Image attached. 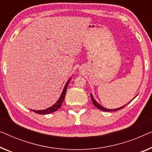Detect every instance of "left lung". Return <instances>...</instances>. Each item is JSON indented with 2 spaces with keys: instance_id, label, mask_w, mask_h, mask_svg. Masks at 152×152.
I'll list each match as a JSON object with an SVG mask.
<instances>
[{
  "instance_id": "left-lung-1",
  "label": "left lung",
  "mask_w": 152,
  "mask_h": 152,
  "mask_svg": "<svg viewBox=\"0 0 152 152\" xmlns=\"http://www.w3.org/2000/svg\"><path fill=\"white\" fill-rule=\"evenodd\" d=\"M91 101H92L93 104H94L95 105V106H96V107H97L98 108H99V109H100V110H104V111H106V112L116 111V110H118L121 109L122 108H124V106H126V105H124V106H122V107H120V108H115V109H107V108H104L103 106H102L100 104H98V102H96V100H95V99L94 98V97H93L91 94ZM133 99H134V98H133Z\"/></svg>"
}]
</instances>
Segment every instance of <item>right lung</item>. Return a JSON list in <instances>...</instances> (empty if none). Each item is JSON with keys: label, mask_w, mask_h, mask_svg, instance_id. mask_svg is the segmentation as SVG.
Returning a JSON list of instances; mask_svg holds the SVG:
<instances>
[{"label": "right lung", "mask_w": 152, "mask_h": 152, "mask_svg": "<svg viewBox=\"0 0 152 152\" xmlns=\"http://www.w3.org/2000/svg\"><path fill=\"white\" fill-rule=\"evenodd\" d=\"M70 80H71V79H69V80L66 83V84H65V86L64 89H63V92H62L61 95L59 99H58V101L56 102L54 104L53 106H52L51 107L48 108L45 110H31L33 111L34 113H37V114L46 115V114H49V113H53L54 111H56V110H57L58 108H60L61 106V105H62L63 102L65 99V94H66V91H67V86H68V84H69V82L70 81Z\"/></svg>", "instance_id": "1"}]
</instances>
